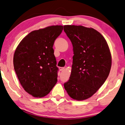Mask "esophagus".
<instances>
[{
  "label": "esophagus",
  "mask_w": 125,
  "mask_h": 125,
  "mask_svg": "<svg viewBox=\"0 0 125 125\" xmlns=\"http://www.w3.org/2000/svg\"><path fill=\"white\" fill-rule=\"evenodd\" d=\"M64 67H59V71H62L64 70Z\"/></svg>",
  "instance_id": "34e87169"
}]
</instances>
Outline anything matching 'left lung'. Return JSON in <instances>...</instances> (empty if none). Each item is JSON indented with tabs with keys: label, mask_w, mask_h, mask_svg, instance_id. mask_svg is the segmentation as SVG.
I'll return each mask as SVG.
<instances>
[{
	"label": "left lung",
	"mask_w": 125,
	"mask_h": 125,
	"mask_svg": "<svg viewBox=\"0 0 125 125\" xmlns=\"http://www.w3.org/2000/svg\"><path fill=\"white\" fill-rule=\"evenodd\" d=\"M63 28L74 54L71 74L64 88L74 100H86L107 78L112 63L110 49L102 35L94 28L71 25Z\"/></svg>",
	"instance_id": "8db88e82"
}]
</instances>
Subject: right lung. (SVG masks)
<instances>
[{
    "mask_svg": "<svg viewBox=\"0 0 125 125\" xmlns=\"http://www.w3.org/2000/svg\"><path fill=\"white\" fill-rule=\"evenodd\" d=\"M62 31V25H52L31 31L15 51L13 64L18 78L34 97L46 96L57 82L58 68L53 46Z\"/></svg>",
    "mask_w": 125,
    "mask_h": 125,
    "instance_id": "obj_1",
    "label": "right lung"
}]
</instances>
